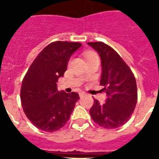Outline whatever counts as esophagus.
I'll list each match as a JSON object with an SVG mask.
<instances>
[{"instance_id":"esophagus-1","label":"esophagus","mask_w":159,"mask_h":159,"mask_svg":"<svg viewBox=\"0 0 159 159\" xmlns=\"http://www.w3.org/2000/svg\"><path fill=\"white\" fill-rule=\"evenodd\" d=\"M86 95V93H85V92H80V97H83V96H84V95Z\"/></svg>"}]
</instances>
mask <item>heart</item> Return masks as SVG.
<instances>
[{
    "label": "heart",
    "instance_id": "1",
    "mask_svg": "<svg viewBox=\"0 0 159 159\" xmlns=\"http://www.w3.org/2000/svg\"><path fill=\"white\" fill-rule=\"evenodd\" d=\"M85 57H86L87 60H93V59L95 58H99L98 55L95 52H88L85 53Z\"/></svg>",
    "mask_w": 159,
    "mask_h": 159
}]
</instances>
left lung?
Instances as JSON below:
<instances>
[{"label":"left lung","mask_w":159,"mask_h":159,"mask_svg":"<svg viewBox=\"0 0 159 159\" xmlns=\"http://www.w3.org/2000/svg\"><path fill=\"white\" fill-rule=\"evenodd\" d=\"M102 62L100 85L106 93L104 104L94 100L90 115L95 123L106 129H116L127 123L138 99L135 77L121 57L102 42H89Z\"/></svg>","instance_id":"8db88e82"}]
</instances>
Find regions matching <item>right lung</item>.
I'll return each mask as SVG.
<instances>
[{"label": "right lung", "mask_w": 159, "mask_h": 159, "mask_svg": "<svg viewBox=\"0 0 159 159\" xmlns=\"http://www.w3.org/2000/svg\"><path fill=\"white\" fill-rule=\"evenodd\" d=\"M78 42L56 41L39 53L23 79L20 100L25 114L35 127L47 132L62 128L80 96L57 90V82L67 70L71 55L81 47Z\"/></svg>", "instance_id": "add662e5"}]
</instances>
